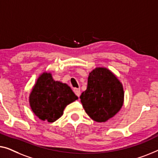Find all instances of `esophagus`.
Returning a JSON list of instances; mask_svg holds the SVG:
<instances>
[{
  "mask_svg": "<svg viewBox=\"0 0 158 158\" xmlns=\"http://www.w3.org/2000/svg\"><path fill=\"white\" fill-rule=\"evenodd\" d=\"M74 92L75 93V94H76L77 97H79L80 94H81V92H80V89H78V88L74 89Z\"/></svg>",
  "mask_w": 158,
  "mask_h": 158,
  "instance_id": "34e87169",
  "label": "esophagus"
}]
</instances>
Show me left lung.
Masks as SVG:
<instances>
[{"label": "left lung", "instance_id": "8db88e82", "mask_svg": "<svg viewBox=\"0 0 158 158\" xmlns=\"http://www.w3.org/2000/svg\"><path fill=\"white\" fill-rule=\"evenodd\" d=\"M80 99L86 114L93 120L104 123L123 106V85L107 69L96 68L89 74L87 88Z\"/></svg>", "mask_w": 158, "mask_h": 158}]
</instances>
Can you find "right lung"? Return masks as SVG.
Returning <instances> with one entry per match:
<instances>
[{"label":"right lung","mask_w":158,"mask_h":158,"mask_svg":"<svg viewBox=\"0 0 158 158\" xmlns=\"http://www.w3.org/2000/svg\"><path fill=\"white\" fill-rule=\"evenodd\" d=\"M77 99L67 84L54 81L50 74H43L31 93L29 102L39 119L53 123L62 116L67 104Z\"/></svg>","instance_id":"obj_1"}]
</instances>
